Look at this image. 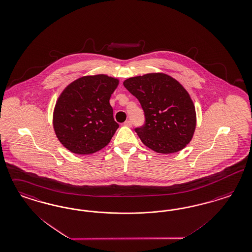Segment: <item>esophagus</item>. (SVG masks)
<instances>
[{
  "label": "esophagus",
  "mask_w": 252,
  "mask_h": 252,
  "mask_svg": "<svg viewBox=\"0 0 252 252\" xmlns=\"http://www.w3.org/2000/svg\"><path fill=\"white\" fill-rule=\"evenodd\" d=\"M124 125H125V126H127V127H131L132 123H131L130 121H126V122H124Z\"/></svg>",
  "instance_id": "1"
}]
</instances>
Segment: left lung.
Here are the masks:
<instances>
[{"mask_svg": "<svg viewBox=\"0 0 252 252\" xmlns=\"http://www.w3.org/2000/svg\"><path fill=\"white\" fill-rule=\"evenodd\" d=\"M123 85L145 112V125L135 129L142 143L161 154L184 149L196 128L195 106L186 89L163 73L130 77Z\"/></svg>", "mask_w": 252, "mask_h": 252, "instance_id": "obj_1", "label": "left lung"}]
</instances>
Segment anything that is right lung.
Returning <instances> with one entry per match:
<instances>
[{"label": "right lung", "instance_id": "add662e5", "mask_svg": "<svg viewBox=\"0 0 252 252\" xmlns=\"http://www.w3.org/2000/svg\"><path fill=\"white\" fill-rule=\"evenodd\" d=\"M119 82L106 75H85L60 94L52 122L57 138L65 149L88 155L109 144L119 128L109 103Z\"/></svg>", "mask_w": 252, "mask_h": 252}]
</instances>
